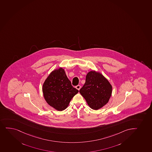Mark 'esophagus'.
I'll list each match as a JSON object with an SVG mask.
<instances>
[{"label": "esophagus", "instance_id": "obj_1", "mask_svg": "<svg viewBox=\"0 0 152 152\" xmlns=\"http://www.w3.org/2000/svg\"><path fill=\"white\" fill-rule=\"evenodd\" d=\"M76 88L77 89L78 91L80 90V88H81V86H79V85H78V86H76Z\"/></svg>", "mask_w": 152, "mask_h": 152}]
</instances>
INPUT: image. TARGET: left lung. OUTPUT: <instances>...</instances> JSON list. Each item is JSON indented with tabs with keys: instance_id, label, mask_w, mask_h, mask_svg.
Returning a JSON list of instances; mask_svg holds the SVG:
<instances>
[{
	"instance_id": "obj_1",
	"label": "left lung",
	"mask_w": 152,
	"mask_h": 152,
	"mask_svg": "<svg viewBox=\"0 0 152 152\" xmlns=\"http://www.w3.org/2000/svg\"><path fill=\"white\" fill-rule=\"evenodd\" d=\"M79 92L91 109H101L107 104L112 93V86L102 74L91 71L86 76V83Z\"/></svg>"
}]
</instances>
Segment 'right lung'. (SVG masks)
Masks as SVG:
<instances>
[{"instance_id":"right-lung-1","label":"right lung","mask_w":152,"mask_h":152,"mask_svg":"<svg viewBox=\"0 0 152 152\" xmlns=\"http://www.w3.org/2000/svg\"><path fill=\"white\" fill-rule=\"evenodd\" d=\"M79 92L74 88L61 67L53 70L43 84L42 92L48 104L57 111H63Z\"/></svg>"}]
</instances>
